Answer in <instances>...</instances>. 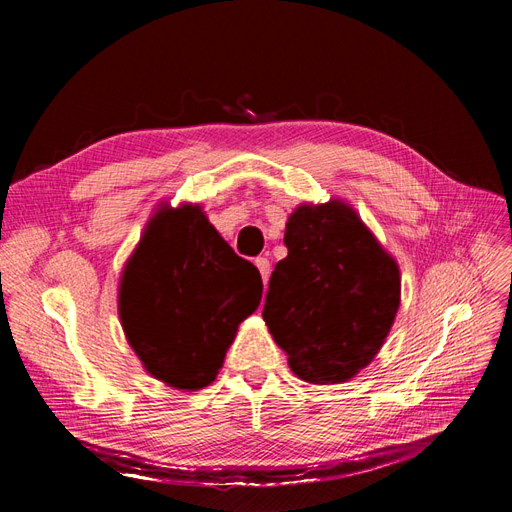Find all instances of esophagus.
<instances>
[{"label": "esophagus", "mask_w": 512, "mask_h": 512, "mask_svg": "<svg viewBox=\"0 0 512 512\" xmlns=\"http://www.w3.org/2000/svg\"><path fill=\"white\" fill-rule=\"evenodd\" d=\"M256 267H258V271H260V277H262V282H269V273H271V265H269V260L267 258H256Z\"/></svg>", "instance_id": "obj_1"}]
</instances>
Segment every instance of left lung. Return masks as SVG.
I'll use <instances>...</instances> for the list:
<instances>
[{"label":"left lung","mask_w":512,"mask_h":512,"mask_svg":"<svg viewBox=\"0 0 512 512\" xmlns=\"http://www.w3.org/2000/svg\"><path fill=\"white\" fill-rule=\"evenodd\" d=\"M284 243L262 318L294 376L346 382L374 361L393 327L397 262L342 200L297 207Z\"/></svg>","instance_id":"left-lung-1"}]
</instances>
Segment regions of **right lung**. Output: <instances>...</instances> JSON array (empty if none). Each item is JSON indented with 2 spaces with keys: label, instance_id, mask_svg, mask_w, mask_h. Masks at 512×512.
I'll return each instance as SVG.
<instances>
[{
  "label": "right lung",
  "instance_id": "right-lung-1",
  "mask_svg": "<svg viewBox=\"0 0 512 512\" xmlns=\"http://www.w3.org/2000/svg\"><path fill=\"white\" fill-rule=\"evenodd\" d=\"M262 280L198 205H162L119 282L128 344L153 378L179 391L209 386L239 324L256 312Z\"/></svg>",
  "mask_w": 512,
  "mask_h": 512
}]
</instances>
